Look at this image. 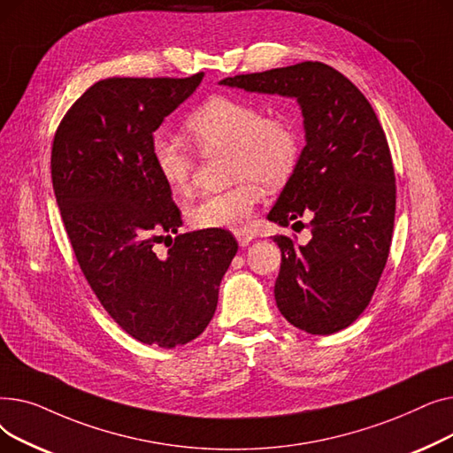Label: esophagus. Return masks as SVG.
I'll return each mask as SVG.
<instances>
[{
    "label": "esophagus",
    "mask_w": 453,
    "mask_h": 453,
    "mask_svg": "<svg viewBox=\"0 0 453 453\" xmlns=\"http://www.w3.org/2000/svg\"><path fill=\"white\" fill-rule=\"evenodd\" d=\"M234 236H236V241H239V244H241L242 248L250 246V242L253 241V233H251V231H246V229L234 231Z\"/></svg>",
    "instance_id": "obj_1"
}]
</instances>
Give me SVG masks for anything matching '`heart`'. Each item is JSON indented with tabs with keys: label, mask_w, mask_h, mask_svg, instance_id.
Masks as SVG:
<instances>
[{
	"label": "heart",
	"mask_w": 453,
	"mask_h": 453,
	"mask_svg": "<svg viewBox=\"0 0 453 453\" xmlns=\"http://www.w3.org/2000/svg\"><path fill=\"white\" fill-rule=\"evenodd\" d=\"M185 130L202 154L227 152L229 188L202 196L188 209L200 229H242L263 196V183L279 187L297 169L303 152L299 125L287 113H268L239 97L217 95L187 117ZM150 154L163 183L185 196L195 173V156L176 135L157 130Z\"/></svg>",
	"instance_id": "obj_1"
}]
</instances>
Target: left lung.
<instances>
[{
	"label": "left lung",
	"instance_id": "1",
	"mask_svg": "<svg viewBox=\"0 0 453 453\" xmlns=\"http://www.w3.org/2000/svg\"><path fill=\"white\" fill-rule=\"evenodd\" d=\"M220 84L294 97L301 106L306 145L268 220L287 227L308 217L312 239L297 246L273 236L280 248L273 292L288 323L334 334L365 311L389 257L396 187L386 134L364 93L321 62Z\"/></svg>",
	"mask_w": 453,
	"mask_h": 453
}]
</instances>
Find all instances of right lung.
<instances>
[{"label": "right lung", "mask_w": 453, "mask_h": 453, "mask_svg": "<svg viewBox=\"0 0 453 453\" xmlns=\"http://www.w3.org/2000/svg\"><path fill=\"white\" fill-rule=\"evenodd\" d=\"M202 79L95 82L64 115L51 150L57 203L93 294L127 334L163 349L205 330L239 250L224 229L178 233L181 212L150 154L152 134ZM163 238L170 251L157 256Z\"/></svg>", "instance_id": "obj_1"}]
</instances>
